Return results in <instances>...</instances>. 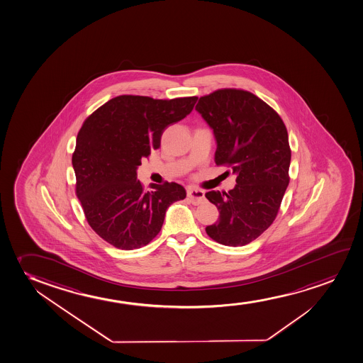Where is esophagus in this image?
Instances as JSON below:
<instances>
[{
    "instance_id": "34e87169",
    "label": "esophagus",
    "mask_w": 363,
    "mask_h": 363,
    "mask_svg": "<svg viewBox=\"0 0 363 363\" xmlns=\"http://www.w3.org/2000/svg\"><path fill=\"white\" fill-rule=\"evenodd\" d=\"M187 196H189V199H191V202L194 203V204H196V206H198V204H201V203H203L204 201H206V197H204V192H203L202 189H189Z\"/></svg>"
}]
</instances>
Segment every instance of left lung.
<instances>
[{
  "label": "left lung",
  "instance_id": "left-lung-1",
  "mask_svg": "<svg viewBox=\"0 0 363 363\" xmlns=\"http://www.w3.org/2000/svg\"><path fill=\"white\" fill-rule=\"evenodd\" d=\"M196 111L214 133L216 164L236 174L235 187L228 194H206L220 214L206 231L221 245H247L276 219L289 184L287 128L274 109L249 91H214L199 99Z\"/></svg>",
  "mask_w": 363,
  "mask_h": 363
}]
</instances>
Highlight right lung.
<instances>
[{
  "mask_svg": "<svg viewBox=\"0 0 363 363\" xmlns=\"http://www.w3.org/2000/svg\"><path fill=\"white\" fill-rule=\"evenodd\" d=\"M197 97L154 99L123 94L86 119L76 138V196L87 223L121 250L147 245L161 230L167 208L186 198L179 184L143 189L138 166L160 147L169 124L192 112Z\"/></svg>",
  "mask_w": 363,
  "mask_h": 363,
  "instance_id": "obj_1",
  "label": "right lung"
}]
</instances>
